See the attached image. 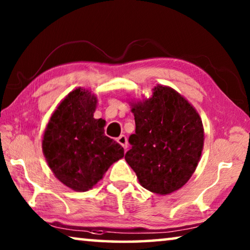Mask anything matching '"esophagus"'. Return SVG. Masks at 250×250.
Returning a JSON list of instances; mask_svg holds the SVG:
<instances>
[{
	"label": "esophagus",
	"instance_id": "34e87169",
	"mask_svg": "<svg viewBox=\"0 0 250 250\" xmlns=\"http://www.w3.org/2000/svg\"><path fill=\"white\" fill-rule=\"evenodd\" d=\"M117 142L124 146L125 149H126V146H128V139H126V137L124 134H121L119 138H117Z\"/></svg>",
	"mask_w": 250,
	"mask_h": 250
}]
</instances>
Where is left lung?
Instances as JSON below:
<instances>
[{
  "label": "left lung",
  "mask_w": 250,
  "mask_h": 250,
  "mask_svg": "<svg viewBox=\"0 0 250 250\" xmlns=\"http://www.w3.org/2000/svg\"><path fill=\"white\" fill-rule=\"evenodd\" d=\"M135 133L125 159L147 191L167 195L191 179L204 146L195 108L171 87L153 88L152 97L131 104Z\"/></svg>",
  "instance_id": "obj_1"
}]
</instances>
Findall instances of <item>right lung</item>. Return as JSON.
Listing matches in <instances>:
<instances>
[{
	"label": "right lung",
	"mask_w": 250,
	"mask_h": 250,
	"mask_svg": "<svg viewBox=\"0 0 250 250\" xmlns=\"http://www.w3.org/2000/svg\"><path fill=\"white\" fill-rule=\"evenodd\" d=\"M96 105L91 91L69 92L50 117L42 143L55 176L77 192L90 189L125 155L124 147L104 135V121L94 118Z\"/></svg>",
	"instance_id": "obj_1"
}]
</instances>
